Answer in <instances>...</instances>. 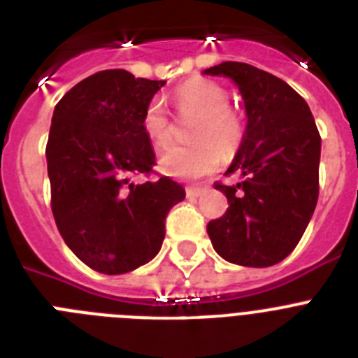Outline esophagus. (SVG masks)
<instances>
[{
	"mask_svg": "<svg viewBox=\"0 0 358 358\" xmlns=\"http://www.w3.org/2000/svg\"><path fill=\"white\" fill-rule=\"evenodd\" d=\"M202 192H204V189H202V188H186V197H188V199H197V197H201Z\"/></svg>",
	"mask_w": 358,
	"mask_h": 358,
	"instance_id": "34e87169",
	"label": "esophagus"
}]
</instances>
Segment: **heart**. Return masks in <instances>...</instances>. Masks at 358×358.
<instances>
[{
  "label": "heart",
  "mask_w": 358,
  "mask_h": 358,
  "mask_svg": "<svg viewBox=\"0 0 358 358\" xmlns=\"http://www.w3.org/2000/svg\"><path fill=\"white\" fill-rule=\"evenodd\" d=\"M172 102L182 116H199L192 129L194 143L173 147L159 157V169L176 179H199L215 172L220 164V150L229 156L238 150L245 134V123L231 109L229 93L210 78H192L172 93ZM145 136L156 148L172 143V123L163 100L152 98L141 116Z\"/></svg>",
  "instance_id": "b5f03b06"
}]
</instances>
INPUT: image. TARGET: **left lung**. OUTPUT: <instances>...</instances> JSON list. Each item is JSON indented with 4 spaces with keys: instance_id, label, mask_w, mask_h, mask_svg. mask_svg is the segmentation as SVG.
<instances>
[{
    "instance_id": "left-lung-1",
    "label": "left lung",
    "mask_w": 358,
    "mask_h": 358,
    "mask_svg": "<svg viewBox=\"0 0 358 358\" xmlns=\"http://www.w3.org/2000/svg\"><path fill=\"white\" fill-rule=\"evenodd\" d=\"M235 80L248 127L226 173L242 181L215 182L229 208L208 224L215 251L231 264L271 267L301 240L319 197L321 136L301 94L287 82L245 62L206 69Z\"/></svg>"
}]
</instances>
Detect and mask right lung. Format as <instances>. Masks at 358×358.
I'll return each instance as SVG.
<instances>
[{"mask_svg":"<svg viewBox=\"0 0 358 358\" xmlns=\"http://www.w3.org/2000/svg\"><path fill=\"white\" fill-rule=\"evenodd\" d=\"M164 80L106 69L84 78L55 106L46 143L52 211L78 260L102 274H125L150 262L166 215L185 199L170 177L154 173L156 154L141 116Z\"/></svg>","mask_w":358,"mask_h":358,"instance_id":"right-lung-1","label":"right lung"}]
</instances>
